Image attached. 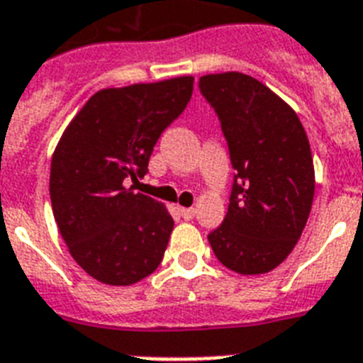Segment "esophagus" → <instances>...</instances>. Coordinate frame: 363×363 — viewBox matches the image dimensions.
Returning <instances> with one entry per match:
<instances>
[{"label":"esophagus","mask_w":363,"mask_h":363,"mask_svg":"<svg viewBox=\"0 0 363 363\" xmlns=\"http://www.w3.org/2000/svg\"><path fill=\"white\" fill-rule=\"evenodd\" d=\"M195 208H179V216L184 219H193L195 217Z\"/></svg>","instance_id":"1"}]
</instances>
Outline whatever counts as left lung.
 Instances as JSON below:
<instances>
[{
  "label": "left lung",
  "instance_id": "left-lung-1",
  "mask_svg": "<svg viewBox=\"0 0 363 363\" xmlns=\"http://www.w3.org/2000/svg\"><path fill=\"white\" fill-rule=\"evenodd\" d=\"M199 88L219 116L234 168L227 217L208 242L232 272L268 274L291 255L311 211L315 168L306 129L249 74H206Z\"/></svg>",
  "mask_w": 363,
  "mask_h": 363
}]
</instances>
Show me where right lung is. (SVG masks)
<instances>
[{"mask_svg":"<svg viewBox=\"0 0 363 363\" xmlns=\"http://www.w3.org/2000/svg\"><path fill=\"white\" fill-rule=\"evenodd\" d=\"M193 77L106 88L89 97L50 164L54 219L80 268L104 285L153 274L174 228L164 204L127 187L144 178L161 133L185 110Z\"/></svg>","mask_w":363,"mask_h":363,"instance_id":"right-lung-1","label":"right lung"}]
</instances>
